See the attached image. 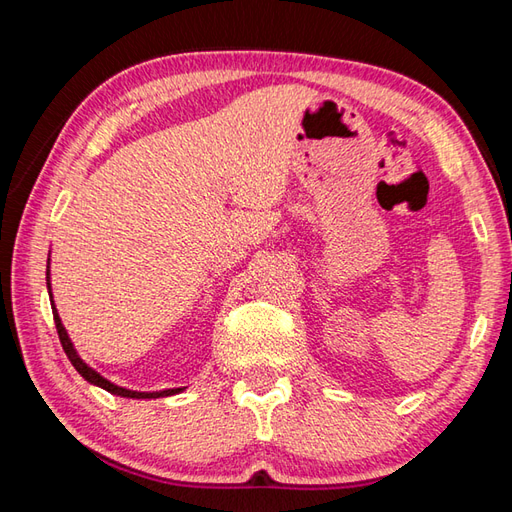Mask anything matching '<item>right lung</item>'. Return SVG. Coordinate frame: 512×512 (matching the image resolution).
Wrapping results in <instances>:
<instances>
[{"label":"right lung","mask_w":512,"mask_h":512,"mask_svg":"<svg viewBox=\"0 0 512 512\" xmlns=\"http://www.w3.org/2000/svg\"><path fill=\"white\" fill-rule=\"evenodd\" d=\"M48 264H50V262H48ZM46 275H48L46 281H48V292H50V266H48V273H46ZM50 297H52V295H50ZM52 314H54V325H57V332H59V341H61V345H63V352L68 354L70 363L74 365L76 372H79L85 380H88V383H92V385H96V387H101V389H105V391H110V394H114V396H123V398H162V396L180 394V391H182V387H176V389H162V391H134V389H125V387H118V385L110 383V380L103 378L99 372H96V369H92L88 363L83 361V358H81L79 354H76L74 345H72V341H70V336H68V332H65L63 323H61V319H59V312H57V308H54V301H52Z\"/></svg>","instance_id":"add662e5"}]
</instances>
